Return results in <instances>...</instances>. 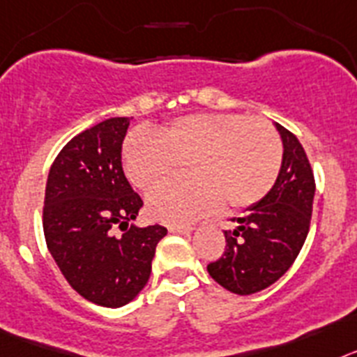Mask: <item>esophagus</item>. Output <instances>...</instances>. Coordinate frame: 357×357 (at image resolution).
Wrapping results in <instances>:
<instances>
[{
  "mask_svg": "<svg viewBox=\"0 0 357 357\" xmlns=\"http://www.w3.org/2000/svg\"><path fill=\"white\" fill-rule=\"evenodd\" d=\"M169 230L172 231V234H190L194 228H192V226H170Z\"/></svg>",
  "mask_w": 357,
  "mask_h": 357,
  "instance_id": "1",
  "label": "esophagus"
}]
</instances>
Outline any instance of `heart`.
I'll return each mask as SVG.
<instances>
[{
  "label": "heart",
  "instance_id": "b5f03b06",
  "mask_svg": "<svg viewBox=\"0 0 357 357\" xmlns=\"http://www.w3.org/2000/svg\"><path fill=\"white\" fill-rule=\"evenodd\" d=\"M123 170L138 188L154 187L188 165L192 178L172 179L147 197L149 215L187 225L228 208H246L271 190L280 172L282 142L275 127L241 113L188 114L160 132H132L122 149Z\"/></svg>",
  "mask_w": 357,
  "mask_h": 357
}]
</instances>
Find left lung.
Here are the masks:
<instances>
[{
	"instance_id": "1",
	"label": "left lung",
	"mask_w": 357,
	"mask_h": 357,
	"mask_svg": "<svg viewBox=\"0 0 357 357\" xmlns=\"http://www.w3.org/2000/svg\"><path fill=\"white\" fill-rule=\"evenodd\" d=\"M275 126L284 145L277 181L237 217L234 231H225V253L206 268L219 286L235 294L259 293L275 284L298 257L311 226L316 190L311 163L298 138Z\"/></svg>"
}]
</instances>
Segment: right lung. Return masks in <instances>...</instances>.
I'll use <instances>...</instances> for the list:
<instances>
[{
	"label": "right lung",
	"mask_w": 357,
	"mask_h": 357,
	"mask_svg": "<svg viewBox=\"0 0 357 357\" xmlns=\"http://www.w3.org/2000/svg\"><path fill=\"white\" fill-rule=\"evenodd\" d=\"M127 127L129 119L116 116L71 138L50 167L43 208L46 246L68 284L82 298L113 309L144 289L167 235L160 225H129L144 201L122 169Z\"/></svg>",
	"instance_id": "right-lung-1"
}]
</instances>
